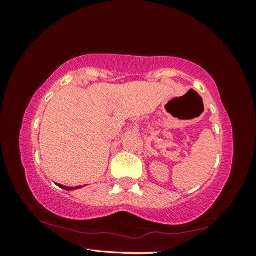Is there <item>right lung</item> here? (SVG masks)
<instances>
[{"label":"right lung","instance_id":"add662e5","mask_svg":"<svg viewBox=\"0 0 256 256\" xmlns=\"http://www.w3.org/2000/svg\"><path fill=\"white\" fill-rule=\"evenodd\" d=\"M60 188L63 190H76V188H81L82 186H76V188H68V186H64V185H60V184H58Z\"/></svg>","mask_w":256,"mask_h":256}]
</instances>
